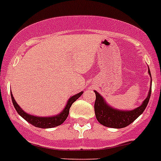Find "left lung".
<instances>
[{
    "label": "left lung",
    "instance_id": "left-lung-1",
    "mask_svg": "<svg viewBox=\"0 0 161 161\" xmlns=\"http://www.w3.org/2000/svg\"><path fill=\"white\" fill-rule=\"evenodd\" d=\"M148 74L152 79L149 68H148ZM152 86H150L148 96L139 107L132 110H120L116 109L115 108L110 106L106 102L104 98L101 94L94 90L96 94L94 110H95L97 120H98L99 123L108 128H113V129L125 128L132 124L136 118H138L142 114L149 101Z\"/></svg>",
    "mask_w": 161,
    "mask_h": 161
}]
</instances>
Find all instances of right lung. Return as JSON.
Returning <instances> with one entry per match:
<instances>
[{
    "label": "right lung",
    "instance_id": "1",
    "mask_svg": "<svg viewBox=\"0 0 161 161\" xmlns=\"http://www.w3.org/2000/svg\"><path fill=\"white\" fill-rule=\"evenodd\" d=\"M83 94V91L79 93L73 95V97H71L68 100L67 104H66L65 107L64 108V109L55 116H33L29 113H26L18 105L17 101H15V99L13 97V94L11 92V98L12 101L15 109L17 110V113L20 115L21 117H23L26 121L29 122L33 126L36 127V128H41V129H51V128H54L60 125L64 122V120L67 119L68 116H69V108H70L71 105L73 104V102L77 100L80 96Z\"/></svg>",
    "mask_w": 161,
    "mask_h": 161
}]
</instances>
